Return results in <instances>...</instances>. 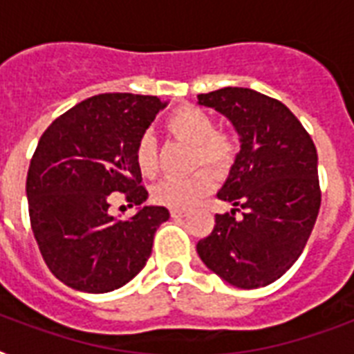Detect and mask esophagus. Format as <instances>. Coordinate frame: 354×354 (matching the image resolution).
I'll return each mask as SVG.
<instances>
[{"label": "esophagus", "instance_id": "esophagus-1", "mask_svg": "<svg viewBox=\"0 0 354 354\" xmlns=\"http://www.w3.org/2000/svg\"><path fill=\"white\" fill-rule=\"evenodd\" d=\"M185 215H187V211L185 209H171L172 218H183Z\"/></svg>", "mask_w": 354, "mask_h": 354}]
</instances>
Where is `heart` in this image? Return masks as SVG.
<instances>
[{
    "label": "heart",
    "mask_w": 354,
    "mask_h": 354,
    "mask_svg": "<svg viewBox=\"0 0 354 354\" xmlns=\"http://www.w3.org/2000/svg\"><path fill=\"white\" fill-rule=\"evenodd\" d=\"M165 130L172 138L193 145V167H209L216 176H226L241 154L239 139L226 130H218L215 118L194 104H182L172 110L165 119ZM133 163L143 178L158 174V145L150 133L139 136L136 141ZM211 187L213 178L205 169H200L185 178H165L152 189V200L172 209H187L209 193Z\"/></svg>",
    "instance_id": "1"
}]
</instances>
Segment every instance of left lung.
Segmentation results:
<instances>
[{
	"instance_id": "left-lung-1",
	"label": "left lung",
	"mask_w": 354,
	"mask_h": 354,
	"mask_svg": "<svg viewBox=\"0 0 354 354\" xmlns=\"http://www.w3.org/2000/svg\"><path fill=\"white\" fill-rule=\"evenodd\" d=\"M198 102L233 122L241 154L218 193L235 209L215 216L196 252L230 285L266 286L296 263L313 233L322 204L318 152L277 99L250 88H222L200 93ZM235 210L243 211L242 219Z\"/></svg>"
}]
</instances>
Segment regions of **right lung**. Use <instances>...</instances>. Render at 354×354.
Returning <instances> with one entry per match:
<instances>
[{
    "label": "right lung",
    "instance_id": "add662e5",
    "mask_svg": "<svg viewBox=\"0 0 354 354\" xmlns=\"http://www.w3.org/2000/svg\"><path fill=\"white\" fill-rule=\"evenodd\" d=\"M158 97L101 93L47 127L27 172L30 227L51 274L75 290L104 294L143 270L169 211L145 205L127 221L110 194L141 205L149 193L133 163L139 136L165 108Z\"/></svg>",
    "mask_w": 354,
    "mask_h": 354
}]
</instances>
